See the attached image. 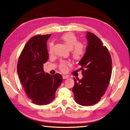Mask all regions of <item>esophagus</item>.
<instances>
[{
    "mask_svg": "<svg viewBox=\"0 0 130 130\" xmlns=\"http://www.w3.org/2000/svg\"><path fill=\"white\" fill-rule=\"evenodd\" d=\"M69 77L67 75H63V79H66V78H68Z\"/></svg>",
    "mask_w": 130,
    "mask_h": 130,
    "instance_id": "esophagus-1",
    "label": "esophagus"
}]
</instances>
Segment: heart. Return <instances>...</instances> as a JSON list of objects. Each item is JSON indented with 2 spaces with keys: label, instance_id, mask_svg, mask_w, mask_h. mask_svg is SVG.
Wrapping results in <instances>:
<instances>
[{
  "label": "heart",
  "instance_id": "b5f03b06",
  "mask_svg": "<svg viewBox=\"0 0 130 130\" xmlns=\"http://www.w3.org/2000/svg\"><path fill=\"white\" fill-rule=\"evenodd\" d=\"M62 40L67 45L69 49H71V53L72 57L76 60H80L83 58L86 52L85 45L81 43L78 42L77 37L73 32H67L63 34L60 37ZM54 44L53 43H50L49 50L50 53H52L53 49ZM70 65V63L65 60H62L59 66V70L63 72H67L68 66Z\"/></svg>",
  "mask_w": 130,
  "mask_h": 130
}]
</instances>
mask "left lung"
I'll list each match as a JSON object with an SVG mask.
<instances>
[{"mask_svg":"<svg viewBox=\"0 0 130 130\" xmlns=\"http://www.w3.org/2000/svg\"><path fill=\"white\" fill-rule=\"evenodd\" d=\"M86 38L88 45L78 63L83 77L81 80L73 78L72 89L75 102L83 106L99 102L109 85L112 73V59L107 47L91 32H87Z\"/></svg>","mask_w":130,"mask_h":130,"instance_id":"8db88e82","label":"left lung"}]
</instances>
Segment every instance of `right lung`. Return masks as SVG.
<instances>
[{
	"mask_svg": "<svg viewBox=\"0 0 130 130\" xmlns=\"http://www.w3.org/2000/svg\"><path fill=\"white\" fill-rule=\"evenodd\" d=\"M51 36L37 35L26 44L19 57L17 72L28 97L38 105H47L55 98L57 89L62 83L59 73H45L43 64L49 58L46 41Z\"/></svg>",
	"mask_w": 130,
	"mask_h": 130,
	"instance_id": "right-lung-1",
	"label": "right lung"
}]
</instances>
